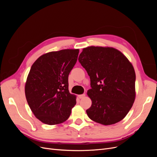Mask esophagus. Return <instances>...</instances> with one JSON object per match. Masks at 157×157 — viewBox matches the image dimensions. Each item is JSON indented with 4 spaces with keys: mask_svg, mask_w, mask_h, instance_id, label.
I'll return each mask as SVG.
<instances>
[{
    "mask_svg": "<svg viewBox=\"0 0 157 157\" xmlns=\"http://www.w3.org/2000/svg\"><path fill=\"white\" fill-rule=\"evenodd\" d=\"M84 96H85V94H81V95H78V96L79 99H82Z\"/></svg>",
    "mask_w": 157,
    "mask_h": 157,
    "instance_id": "1",
    "label": "esophagus"
}]
</instances>
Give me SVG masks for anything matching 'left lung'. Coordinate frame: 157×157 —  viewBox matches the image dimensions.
<instances>
[{
  "label": "left lung",
  "mask_w": 157,
  "mask_h": 157,
  "mask_svg": "<svg viewBox=\"0 0 157 157\" xmlns=\"http://www.w3.org/2000/svg\"><path fill=\"white\" fill-rule=\"evenodd\" d=\"M78 61L90 78L88 117L103 125L122 120L135 100L136 73L132 63L117 49L98 46L84 48Z\"/></svg>",
  "instance_id": "1"
}]
</instances>
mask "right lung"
<instances>
[{
	"mask_svg": "<svg viewBox=\"0 0 157 157\" xmlns=\"http://www.w3.org/2000/svg\"><path fill=\"white\" fill-rule=\"evenodd\" d=\"M78 53V49L49 52L31 66L25 84V97L33 114L44 124L65 122L77 103L76 96L69 91L68 77Z\"/></svg>",
	"mask_w": 157,
	"mask_h": 157,
	"instance_id": "1",
	"label": "right lung"
}]
</instances>
